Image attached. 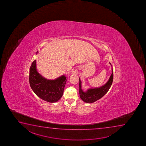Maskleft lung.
<instances>
[{
  "mask_svg": "<svg viewBox=\"0 0 146 146\" xmlns=\"http://www.w3.org/2000/svg\"><path fill=\"white\" fill-rule=\"evenodd\" d=\"M110 64L111 65L110 63ZM112 66V65H111ZM113 70L112 68V74L108 81L106 84L100 88H90L84 92L82 89V82L79 79V94L81 99L87 103H92L102 98L108 91L113 82Z\"/></svg>",
  "mask_w": 146,
  "mask_h": 146,
  "instance_id": "obj_1",
  "label": "left lung"
}]
</instances>
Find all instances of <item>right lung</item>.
<instances>
[{
	"label": "right lung",
	"mask_w": 146,
	"mask_h": 146,
	"mask_svg": "<svg viewBox=\"0 0 146 146\" xmlns=\"http://www.w3.org/2000/svg\"><path fill=\"white\" fill-rule=\"evenodd\" d=\"M67 79L64 75L53 80L45 79L37 71L36 60L32 62L30 68L31 88L38 97L49 103H55L62 98Z\"/></svg>",
	"instance_id": "1"
}]
</instances>
